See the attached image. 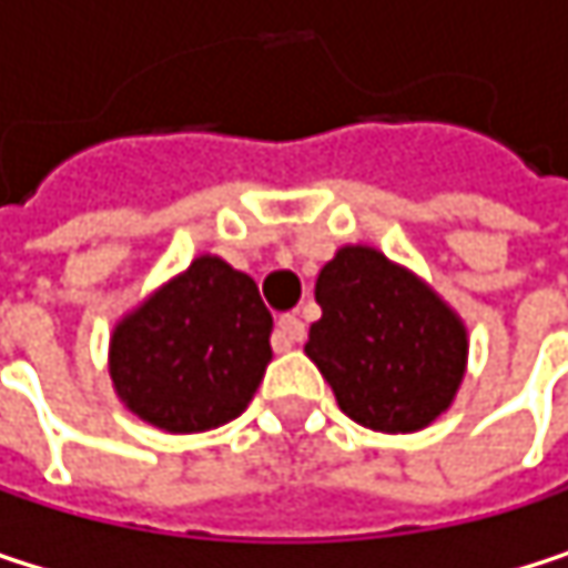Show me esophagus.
I'll return each instance as SVG.
<instances>
[{"mask_svg":"<svg viewBox=\"0 0 568 568\" xmlns=\"http://www.w3.org/2000/svg\"><path fill=\"white\" fill-rule=\"evenodd\" d=\"M302 338H305V325H302L298 315H283V318L276 322V335H273L276 352H288V348L298 345Z\"/></svg>","mask_w":568,"mask_h":568,"instance_id":"1","label":"esophagus"}]
</instances>
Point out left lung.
<instances>
[{"mask_svg":"<svg viewBox=\"0 0 568 568\" xmlns=\"http://www.w3.org/2000/svg\"><path fill=\"white\" fill-rule=\"evenodd\" d=\"M322 318L305 355L362 427L414 434L434 424L467 375V325L417 273L375 246H342L315 280Z\"/></svg>","mask_w":568,"mask_h":568,"instance_id":"8db88e82","label":"left lung"}]
</instances>
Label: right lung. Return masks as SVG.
Returning <instances> with one entry per match:
<instances>
[{"label": "right lung", "mask_w": 568, "mask_h": 568, "mask_svg": "<svg viewBox=\"0 0 568 568\" xmlns=\"http://www.w3.org/2000/svg\"><path fill=\"white\" fill-rule=\"evenodd\" d=\"M270 335L256 283L203 253L118 318L108 345L114 395L158 430H213L256 395L273 362Z\"/></svg>", "instance_id": "add662e5"}]
</instances>
